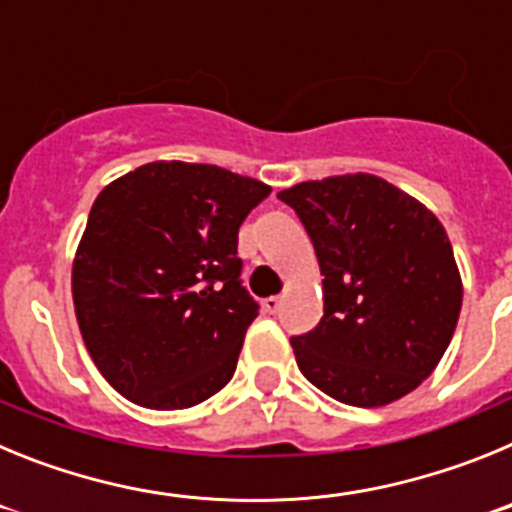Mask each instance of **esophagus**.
Wrapping results in <instances>:
<instances>
[{
  "label": "esophagus",
  "mask_w": 512,
  "mask_h": 512,
  "mask_svg": "<svg viewBox=\"0 0 512 512\" xmlns=\"http://www.w3.org/2000/svg\"><path fill=\"white\" fill-rule=\"evenodd\" d=\"M261 307H264V312H269V315H274V312L282 307V300L279 297H266L264 302H261Z\"/></svg>",
  "instance_id": "1"
}]
</instances>
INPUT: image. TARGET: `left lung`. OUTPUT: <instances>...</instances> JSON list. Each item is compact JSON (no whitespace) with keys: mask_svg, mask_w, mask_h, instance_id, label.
Listing matches in <instances>:
<instances>
[{"mask_svg":"<svg viewBox=\"0 0 512 512\" xmlns=\"http://www.w3.org/2000/svg\"><path fill=\"white\" fill-rule=\"evenodd\" d=\"M300 215L323 274V318L292 338L307 382L354 408H382L433 374L459 320V266L441 220L374 174L277 194Z\"/></svg>","mask_w":512,"mask_h":512,"instance_id":"1","label":"left lung"}]
</instances>
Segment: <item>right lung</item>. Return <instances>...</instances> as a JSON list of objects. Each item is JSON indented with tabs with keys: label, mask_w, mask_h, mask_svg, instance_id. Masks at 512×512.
I'll return each instance as SVG.
<instances>
[{
	"label": "right lung",
	"mask_w": 512,
	"mask_h": 512,
	"mask_svg": "<svg viewBox=\"0 0 512 512\" xmlns=\"http://www.w3.org/2000/svg\"><path fill=\"white\" fill-rule=\"evenodd\" d=\"M269 184L153 161L99 192L71 269L76 320L102 377L140 408H194L230 382L259 315L238 228Z\"/></svg>",
	"instance_id": "obj_1"
}]
</instances>
